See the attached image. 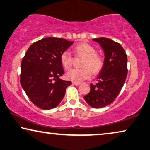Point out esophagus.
I'll use <instances>...</instances> for the list:
<instances>
[{
	"label": "esophagus",
	"mask_w": 150,
	"mask_h": 150,
	"mask_svg": "<svg viewBox=\"0 0 150 150\" xmlns=\"http://www.w3.org/2000/svg\"><path fill=\"white\" fill-rule=\"evenodd\" d=\"M72 84H74V85L79 86V84H80V82H72Z\"/></svg>",
	"instance_id": "esophagus-1"
}]
</instances>
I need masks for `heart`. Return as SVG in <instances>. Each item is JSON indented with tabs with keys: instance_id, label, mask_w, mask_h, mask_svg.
<instances>
[{
	"instance_id": "b5f03b06",
	"label": "heart",
	"mask_w": 150,
	"mask_h": 150,
	"mask_svg": "<svg viewBox=\"0 0 150 150\" xmlns=\"http://www.w3.org/2000/svg\"><path fill=\"white\" fill-rule=\"evenodd\" d=\"M74 53L76 55L84 57L82 62L81 69H72L68 71L67 79L74 82H81L91 78L93 73L97 74L101 70L103 66V60L100 56L96 54L95 50L90 45L81 43L76 46L73 49ZM61 64L65 69L68 70L72 64L73 57L70 51H65L60 56Z\"/></svg>"
}]
</instances>
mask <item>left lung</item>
I'll list each match as a JSON object with an SVG mask.
<instances>
[{"instance_id": "obj_1", "label": "left lung", "mask_w": 150, "mask_h": 150, "mask_svg": "<svg viewBox=\"0 0 150 150\" xmlns=\"http://www.w3.org/2000/svg\"><path fill=\"white\" fill-rule=\"evenodd\" d=\"M99 43L105 55L103 65L96 84L84 99L93 108L105 107L112 103L120 92L127 76V56L119 43L107 38L93 39Z\"/></svg>"}]
</instances>
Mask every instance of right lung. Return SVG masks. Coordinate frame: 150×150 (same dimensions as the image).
Wrapping results in <instances>:
<instances>
[{
  "instance_id": "right-lung-1",
  "label": "right lung",
  "mask_w": 150,
  "mask_h": 150,
  "mask_svg": "<svg viewBox=\"0 0 150 150\" xmlns=\"http://www.w3.org/2000/svg\"><path fill=\"white\" fill-rule=\"evenodd\" d=\"M74 43L64 38L47 37L28 48L21 61L20 82L32 103L42 110L59 105L71 81L64 74L60 56Z\"/></svg>"
}]
</instances>
